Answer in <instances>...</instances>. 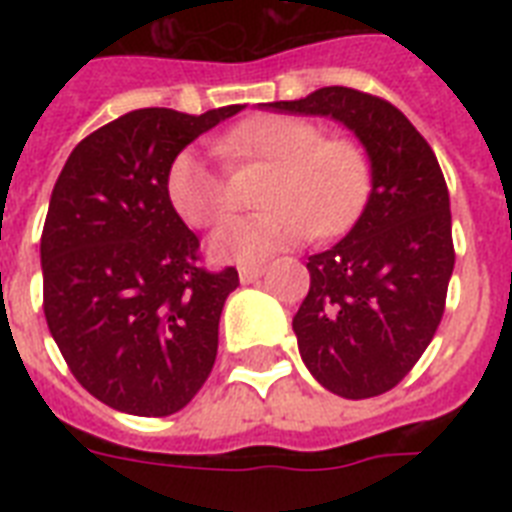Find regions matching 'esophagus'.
<instances>
[{
    "label": "esophagus",
    "mask_w": 512,
    "mask_h": 512,
    "mask_svg": "<svg viewBox=\"0 0 512 512\" xmlns=\"http://www.w3.org/2000/svg\"><path fill=\"white\" fill-rule=\"evenodd\" d=\"M263 273H265L263 265H241L239 279H241V284H252V281L260 279Z\"/></svg>",
    "instance_id": "34e87169"
}]
</instances>
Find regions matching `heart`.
<instances>
[{"label": "heart", "mask_w": 512, "mask_h": 512, "mask_svg": "<svg viewBox=\"0 0 512 512\" xmlns=\"http://www.w3.org/2000/svg\"><path fill=\"white\" fill-rule=\"evenodd\" d=\"M217 151L236 164L273 167L260 193L268 209L225 223L212 239L217 260L257 263L313 233L337 236L356 223L369 196L372 167L364 146L348 135H324L321 124L303 116H252L225 132ZM164 188L191 228L223 223L236 207L228 175L193 148L172 159Z\"/></svg>", "instance_id": "heart-1"}]
</instances>
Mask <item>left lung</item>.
I'll list each match as a JSON object with an SVG mask.
<instances>
[{
  "label": "left lung",
  "mask_w": 512,
  "mask_h": 512,
  "mask_svg": "<svg viewBox=\"0 0 512 512\" xmlns=\"http://www.w3.org/2000/svg\"><path fill=\"white\" fill-rule=\"evenodd\" d=\"M271 108L332 116L372 159V193L353 231L308 257L311 289L292 329L300 356L342 398L382 396L436 335L454 271L452 212L428 140L385 98L321 87Z\"/></svg>",
  "instance_id": "obj_1"
}]
</instances>
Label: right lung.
Listing matches in <instances>:
<instances>
[{"instance_id": "obj_1", "label": "right lung", "mask_w": 512, "mask_h": 512, "mask_svg": "<svg viewBox=\"0 0 512 512\" xmlns=\"http://www.w3.org/2000/svg\"><path fill=\"white\" fill-rule=\"evenodd\" d=\"M244 106L140 108L90 132L52 188L42 228L44 319L87 393L167 417L207 382L239 271H207L164 188L191 140Z\"/></svg>"}]
</instances>
